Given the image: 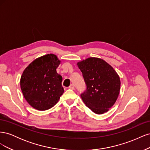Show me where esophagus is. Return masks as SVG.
<instances>
[{
  "label": "esophagus",
  "mask_w": 150,
  "mask_h": 150,
  "mask_svg": "<svg viewBox=\"0 0 150 150\" xmlns=\"http://www.w3.org/2000/svg\"><path fill=\"white\" fill-rule=\"evenodd\" d=\"M69 88L70 89H74V86L73 84H71V85L69 86Z\"/></svg>",
  "instance_id": "1"
}]
</instances>
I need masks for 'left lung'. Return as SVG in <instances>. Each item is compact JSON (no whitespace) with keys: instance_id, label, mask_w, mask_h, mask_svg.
Masks as SVG:
<instances>
[{"instance_id":"1","label":"left lung","mask_w":150,"mask_h":150,"mask_svg":"<svg viewBox=\"0 0 150 150\" xmlns=\"http://www.w3.org/2000/svg\"><path fill=\"white\" fill-rule=\"evenodd\" d=\"M87 89L81 98L86 106L98 115L106 112L114 105L120 92L119 75L102 59L88 57L77 62Z\"/></svg>"}]
</instances>
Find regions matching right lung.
<instances>
[{"label": "right lung", "mask_w": 150, "mask_h": 150, "mask_svg": "<svg viewBox=\"0 0 150 150\" xmlns=\"http://www.w3.org/2000/svg\"><path fill=\"white\" fill-rule=\"evenodd\" d=\"M60 64L56 55L48 54L35 59L23 71L21 89L27 102L35 110L51 108L64 93L62 78L56 71Z\"/></svg>", "instance_id": "obj_1"}]
</instances>
